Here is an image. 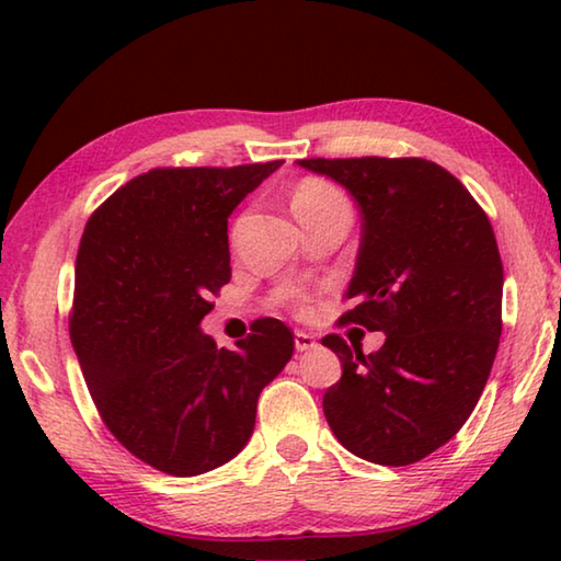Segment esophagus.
<instances>
[{
	"label": "esophagus",
	"instance_id": "1",
	"mask_svg": "<svg viewBox=\"0 0 561 561\" xmlns=\"http://www.w3.org/2000/svg\"><path fill=\"white\" fill-rule=\"evenodd\" d=\"M294 346H297V351H311L317 348V339L307 334V331H297V334H294Z\"/></svg>",
	"mask_w": 561,
	"mask_h": 561
}]
</instances>
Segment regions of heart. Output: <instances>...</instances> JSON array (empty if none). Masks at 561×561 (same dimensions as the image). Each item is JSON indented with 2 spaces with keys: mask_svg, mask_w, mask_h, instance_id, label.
Here are the masks:
<instances>
[{
  "mask_svg": "<svg viewBox=\"0 0 561 561\" xmlns=\"http://www.w3.org/2000/svg\"><path fill=\"white\" fill-rule=\"evenodd\" d=\"M331 207H346V201L339 190L321 183V180H304L291 197V210L297 217L331 210Z\"/></svg>",
  "mask_w": 561,
  "mask_h": 561,
  "instance_id": "heart-1",
  "label": "heart"
}]
</instances>
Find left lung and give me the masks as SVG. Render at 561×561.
Segmentation results:
<instances>
[{"label":"left lung","mask_w":561,"mask_h":561,"mask_svg":"<svg viewBox=\"0 0 561 561\" xmlns=\"http://www.w3.org/2000/svg\"><path fill=\"white\" fill-rule=\"evenodd\" d=\"M354 197L360 244L341 321L383 331L376 354L329 334L341 381L324 415L348 453L411 465L468 421L502 334V260L482 207L458 178L423 158H309Z\"/></svg>","instance_id":"left-lung-1"}]
</instances>
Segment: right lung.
I'll return each mask as SVG.
<instances>
[{
	"mask_svg": "<svg viewBox=\"0 0 561 561\" xmlns=\"http://www.w3.org/2000/svg\"><path fill=\"white\" fill-rule=\"evenodd\" d=\"M282 163L150 170L83 230L71 314L83 378L123 448L175 478L244 448L260 391L294 354L279 319L254 321L232 351L201 329L230 282L227 217Z\"/></svg>",
	"mask_w": 561,
	"mask_h": 561,
	"instance_id": "add662e5",
	"label": "right lung"
}]
</instances>
